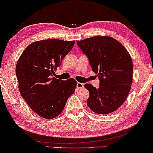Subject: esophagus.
Instances as JSON below:
<instances>
[{
    "instance_id": "34e87169",
    "label": "esophagus",
    "mask_w": 153,
    "mask_h": 153,
    "mask_svg": "<svg viewBox=\"0 0 153 153\" xmlns=\"http://www.w3.org/2000/svg\"><path fill=\"white\" fill-rule=\"evenodd\" d=\"M76 87H77V88H79V89L84 88V84L83 83H81V82H78L76 83Z\"/></svg>"
}]
</instances>
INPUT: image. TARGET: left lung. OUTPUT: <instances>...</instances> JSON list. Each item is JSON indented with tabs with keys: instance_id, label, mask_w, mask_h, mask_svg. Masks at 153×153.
Here are the masks:
<instances>
[{
	"instance_id": "obj_1",
	"label": "left lung",
	"mask_w": 153,
	"mask_h": 153,
	"mask_svg": "<svg viewBox=\"0 0 153 153\" xmlns=\"http://www.w3.org/2000/svg\"><path fill=\"white\" fill-rule=\"evenodd\" d=\"M76 42L100 80L98 89L85 85L89 91L87 106L97 114L111 113L124 103L131 89V56L121 42L108 36H96Z\"/></svg>"
}]
</instances>
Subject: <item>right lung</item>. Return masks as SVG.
I'll return each instance as SVG.
<instances>
[{
  "instance_id": "add662e5",
  "label": "right lung",
  "mask_w": 153,
  "mask_h": 153,
  "mask_svg": "<svg viewBox=\"0 0 153 153\" xmlns=\"http://www.w3.org/2000/svg\"><path fill=\"white\" fill-rule=\"evenodd\" d=\"M74 42L59 39L35 41L24 49L17 62L16 73L21 96L42 118L58 116L76 89L74 79L63 81L52 77Z\"/></svg>"
}]
</instances>
